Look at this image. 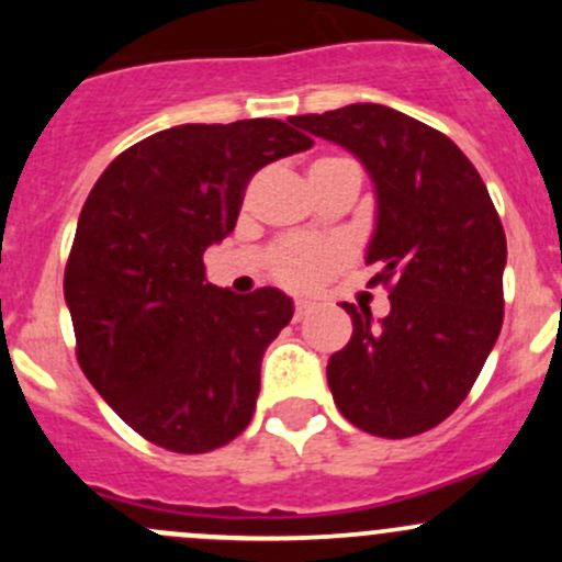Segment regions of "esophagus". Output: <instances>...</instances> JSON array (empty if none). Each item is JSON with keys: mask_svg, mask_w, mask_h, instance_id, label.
<instances>
[{"mask_svg": "<svg viewBox=\"0 0 562 562\" xmlns=\"http://www.w3.org/2000/svg\"><path fill=\"white\" fill-rule=\"evenodd\" d=\"M310 313H313V304L296 302V310H293V317H296V321H304V317H307Z\"/></svg>", "mask_w": 562, "mask_h": 562, "instance_id": "obj_1", "label": "esophagus"}]
</instances>
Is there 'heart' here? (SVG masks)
<instances>
[{"label": "heart", "mask_w": 562, "mask_h": 562, "mask_svg": "<svg viewBox=\"0 0 562 562\" xmlns=\"http://www.w3.org/2000/svg\"><path fill=\"white\" fill-rule=\"evenodd\" d=\"M334 168H356L353 162L345 157H321L310 166V173H326ZM348 260V247L337 239L328 241H285L274 252L271 260V274L288 288L296 291H310V288L321 285L331 271Z\"/></svg>", "instance_id": "heart-1"}]
</instances>
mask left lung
Instances as JSON below:
<instances>
[{"label": "left lung", "instance_id": "1", "mask_svg": "<svg viewBox=\"0 0 562 562\" xmlns=\"http://www.w3.org/2000/svg\"><path fill=\"white\" fill-rule=\"evenodd\" d=\"M291 122L359 157L375 184L367 263L391 313L375 323L342 304L353 337L328 359L334 402L378 438L427 432L468 396L501 334L506 234L495 203L454 140L389 105Z\"/></svg>", "mask_w": 562, "mask_h": 562}]
</instances>
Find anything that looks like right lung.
I'll return each instance as SVG.
<instances>
[{"mask_svg":"<svg viewBox=\"0 0 562 562\" xmlns=\"http://www.w3.org/2000/svg\"><path fill=\"white\" fill-rule=\"evenodd\" d=\"M310 146L280 119L179 124L122 151L89 192L65 269L78 364L155 446L203 454L247 429L293 302L212 285L203 252L236 228L252 173Z\"/></svg>","mask_w":562,"mask_h":562,"instance_id":"right-lung-1","label":"right lung"}]
</instances>
